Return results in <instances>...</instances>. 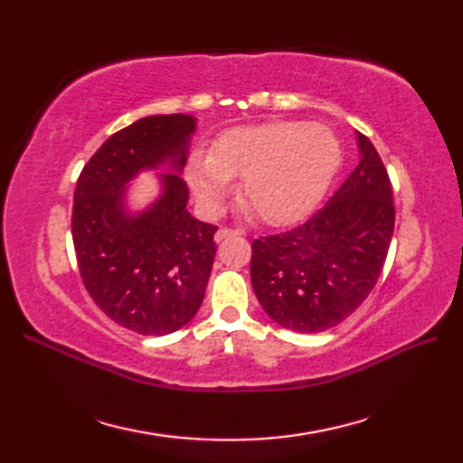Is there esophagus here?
Instances as JSON below:
<instances>
[{
    "label": "esophagus",
    "mask_w": 463,
    "mask_h": 463,
    "mask_svg": "<svg viewBox=\"0 0 463 463\" xmlns=\"http://www.w3.org/2000/svg\"><path fill=\"white\" fill-rule=\"evenodd\" d=\"M237 234H241V232H239V231H232V229H226V226H221V229L216 231V234H214V241H216V242H222L224 239L237 237Z\"/></svg>",
    "instance_id": "34e87169"
}]
</instances>
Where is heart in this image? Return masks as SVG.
Here are the masks:
<instances>
[{
  "label": "heart",
  "mask_w": 463,
  "mask_h": 463,
  "mask_svg": "<svg viewBox=\"0 0 463 463\" xmlns=\"http://www.w3.org/2000/svg\"><path fill=\"white\" fill-rule=\"evenodd\" d=\"M340 161L336 137L322 125L270 121L237 127L194 153L186 181L206 211H219L229 181L254 219L280 226L302 219L326 191Z\"/></svg>",
  "instance_id": "b5f03b06"
}]
</instances>
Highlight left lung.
I'll list each match as a JSON object with an SVG mask.
<instances>
[{"label":"left lung","instance_id":"left-lung-1","mask_svg":"<svg viewBox=\"0 0 463 463\" xmlns=\"http://www.w3.org/2000/svg\"><path fill=\"white\" fill-rule=\"evenodd\" d=\"M360 161L332 199L294 229L252 242L260 307L292 332L336 326L376 287L394 232V199L378 151L356 133Z\"/></svg>","mask_w":463,"mask_h":463}]
</instances>
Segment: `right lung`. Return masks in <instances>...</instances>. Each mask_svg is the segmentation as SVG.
<instances>
[{
    "instance_id": "1",
    "label": "right lung",
    "mask_w": 463,
    "mask_h": 463,
    "mask_svg": "<svg viewBox=\"0 0 463 463\" xmlns=\"http://www.w3.org/2000/svg\"><path fill=\"white\" fill-rule=\"evenodd\" d=\"M196 129L193 115H151L107 139L77 179L71 234L87 292L107 317L143 336L183 328L204 298L214 224L186 211L179 176ZM163 168L160 196L141 212L126 204L128 183Z\"/></svg>"
}]
</instances>
